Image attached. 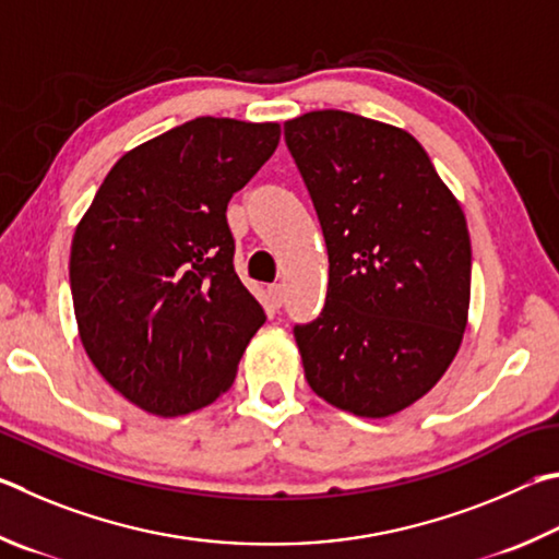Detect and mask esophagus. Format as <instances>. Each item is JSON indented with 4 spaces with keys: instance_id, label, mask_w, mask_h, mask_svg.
Here are the masks:
<instances>
[{
    "instance_id": "esophagus-1",
    "label": "esophagus",
    "mask_w": 559,
    "mask_h": 559,
    "mask_svg": "<svg viewBox=\"0 0 559 559\" xmlns=\"http://www.w3.org/2000/svg\"><path fill=\"white\" fill-rule=\"evenodd\" d=\"M267 295H270V301H272V307H282L285 305V287L282 285H270L267 287Z\"/></svg>"
}]
</instances>
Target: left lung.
I'll list each match as a JSON object with an SVG mask.
<instances>
[{
    "label": "left lung",
    "instance_id": "8db88e82",
    "mask_svg": "<svg viewBox=\"0 0 559 559\" xmlns=\"http://www.w3.org/2000/svg\"><path fill=\"white\" fill-rule=\"evenodd\" d=\"M329 252L321 314L295 326L307 383L358 417L437 385L466 329L472 240L413 134L344 110L285 122Z\"/></svg>",
    "mask_w": 559,
    "mask_h": 559
}]
</instances>
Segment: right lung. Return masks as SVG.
<instances>
[{
    "instance_id": "1",
    "label": "right lung",
    "mask_w": 559,
    "mask_h": 559,
    "mask_svg": "<svg viewBox=\"0 0 559 559\" xmlns=\"http://www.w3.org/2000/svg\"><path fill=\"white\" fill-rule=\"evenodd\" d=\"M277 144V122L195 117L127 152L78 223L71 295L85 354L146 413L218 400L267 319L235 274L225 211Z\"/></svg>"
}]
</instances>
